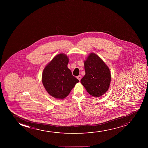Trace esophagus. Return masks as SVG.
<instances>
[{
  "instance_id": "esophagus-1",
  "label": "esophagus",
  "mask_w": 148,
  "mask_h": 148,
  "mask_svg": "<svg viewBox=\"0 0 148 148\" xmlns=\"http://www.w3.org/2000/svg\"><path fill=\"white\" fill-rule=\"evenodd\" d=\"M81 78H82V76H81L80 75H78V76L77 77V78L78 80H79V81H80V80H81Z\"/></svg>"
}]
</instances>
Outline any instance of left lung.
<instances>
[{"mask_svg": "<svg viewBox=\"0 0 148 148\" xmlns=\"http://www.w3.org/2000/svg\"><path fill=\"white\" fill-rule=\"evenodd\" d=\"M85 75L81 83L94 97H100L107 91L111 75L107 66L97 55L91 53L84 61Z\"/></svg>", "mask_w": 148, "mask_h": 148, "instance_id": "left-lung-1", "label": "left lung"}]
</instances>
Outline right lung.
Listing matches in <instances>:
<instances>
[{
  "label": "right lung",
  "instance_id": "obj_1",
  "mask_svg": "<svg viewBox=\"0 0 148 148\" xmlns=\"http://www.w3.org/2000/svg\"><path fill=\"white\" fill-rule=\"evenodd\" d=\"M69 58L64 54L55 56L43 71L42 82L48 93L56 99H63L79 80L68 68Z\"/></svg>",
  "mask_w": 148,
  "mask_h": 148
}]
</instances>
